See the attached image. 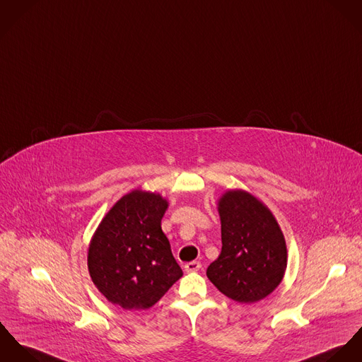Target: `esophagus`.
I'll use <instances>...</instances> for the list:
<instances>
[{"mask_svg": "<svg viewBox=\"0 0 362 362\" xmlns=\"http://www.w3.org/2000/svg\"><path fill=\"white\" fill-rule=\"evenodd\" d=\"M201 264L199 261H192V262H187L185 265V271L186 272H197L200 271Z\"/></svg>", "mask_w": 362, "mask_h": 362, "instance_id": "1", "label": "esophagus"}]
</instances>
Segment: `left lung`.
Returning a JSON list of instances; mask_svg holds the SVG:
<instances>
[{
  "label": "left lung",
  "mask_w": 362,
  "mask_h": 362,
  "mask_svg": "<svg viewBox=\"0 0 362 362\" xmlns=\"http://www.w3.org/2000/svg\"><path fill=\"white\" fill-rule=\"evenodd\" d=\"M222 250L206 276L226 297L252 304L283 281L287 248L272 211L254 194L233 189L218 200Z\"/></svg>",
  "instance_id": "8db88e82"
}]
</instances>
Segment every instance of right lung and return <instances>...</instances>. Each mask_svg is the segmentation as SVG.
Masks as SVG:
<instances>
[{
    "label": "right lung",
    "mask_w": 362,
    "mask_h": 362,
    "mask_svg": "<svg viewBox=\"0 0 362 362\" xmlns=\"http://www.w3.org/2000/svg\"><path fill=\"white\" fill-rule=\"evenodd\" d=\"M169 202L134 189L117 201L95 229L87 268L98 291L123 310H147L183 275L162 232Z\"/></svg>",
    "instance_id": "1"
}]
</instances>
